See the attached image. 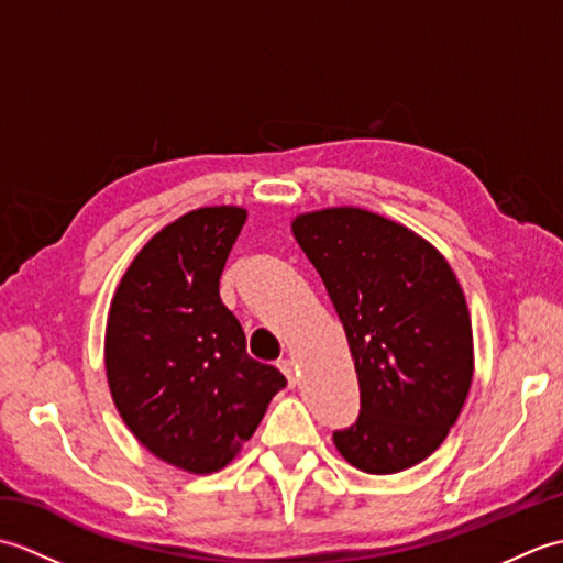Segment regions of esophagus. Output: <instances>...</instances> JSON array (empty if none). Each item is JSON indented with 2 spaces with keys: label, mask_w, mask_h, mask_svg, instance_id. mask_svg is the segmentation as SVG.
Wrapping results in <instances>:
<instances>
[{
  "label": "esophagus",
  "mask_w": 563,
  "mask_h": 563,
  "mask_svg": "<svg viewBox=\"0 0 563 563\" xmlns=\"http://www.w3.org/2000/svg\"><path fill=\"white\" fill-rule=\"evenodd\" d=\"M278 367H280V373L288 377V385L290 387H295L297 385V373H295V363L292 361H280L278 363Z\"/></svg>",
  "instance_id": "esophagus-1"
}]
</instances>
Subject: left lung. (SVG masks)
Instances as JSON below:
<instances>
[{
	"label": "left lung",
	"mask_w": 563,
	"mask_h": 563,
	"mask_svg": "<svg viewBox=\"0 0 563 563\" xmlns=\"http://www.w3.org/2000/svg\"><path fill=\"white\" fill-rule=\"evenodd\" d=\"M292 234L324 280L361 385L333 442L367 474L433 454L472 385V321L448 261L406 227L357 208L300 214Z\"/></svg>",
	"instance_id": "8db88e82"
}]
</instances>
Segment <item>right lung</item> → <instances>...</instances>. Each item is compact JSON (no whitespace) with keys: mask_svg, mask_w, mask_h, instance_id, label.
Listing matches in <instances>:
<instances>
[{"mask_svg":"<svg viewBox=\"0 0 563 563\" xmlns=\"http://www.w3.org/2000/svg\"><path fill=\"white\" fill-rule=\"evenodd\" d=\"M246 212L202 208L164 227L123 275L106 331L113 401L159 460L194 474L230 464L288 382L246 353L220 300Z\"/></svg>","mask_w":563,"mask_h":563,"instance_id":"obj_1","label":"right lung"}]
</instances>
